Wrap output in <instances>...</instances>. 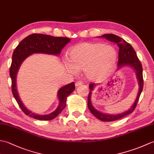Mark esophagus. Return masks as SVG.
Listing matches in <instances>:
<instances>
[{"mask_svg": "<svg viewBox=\"0 0 154 154\" xmlns=\"http://www.w3.org/2000/svg\"><path fill=\"white\" fill-rule=\"evenodd\" d=\"M81 85H83V82L82 81H77V83H75V87H79L81 86Z\"/></svg>", "mask_w": 154, "mask_h": 154, "instance_id": "esophagus-1", "label": "esophagus"}]
</instances>
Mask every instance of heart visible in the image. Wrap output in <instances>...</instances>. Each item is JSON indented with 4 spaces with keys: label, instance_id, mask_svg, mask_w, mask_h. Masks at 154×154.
<instances>
[{
    "label": "heart",
    "instance_id": "1",
    "mask_svg": "<svg viewBox=\"0 0 154 154\" xmlns=\"http://www.w3.org/2000/svg\"><path fill=\"white\" fill-rule=\"evenodd\" d=\"M117 59L118 52L112 45L82 42L71 48L64 65L66 70L72 74L83 69L88 79L100 81L113 70Z\"/></svg>",
    "mask_w": 154,
    "mask_h": 154
}]
</instances>
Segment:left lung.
Instances as JSON below:
<instances>
[{"label": "left lung", "instance_id": "1", "mask_svg": "<svg viewBox=\"0 0 154 154\" xmlns=\"http://www.w3.org/2000/svg\"><path fill=\"white\" fill-rule=\"evenodd\" d=\"M99 37L104 38L108 40L114 42V43L117 44L118 47L119 48V63H118V69L116 71L120 70L121 69L125 67H129L130 68H132L136 73V76L138 83V94H137L134 102L132 104L131 107L123 112L116 114H109L101 112L93 106L92 102H91V96H92L93 91H94V88L98 85H95L94 83L90 85V92L89 93V95H88V108H89L91 112L96 118H97L98 119H99L101 121H104V122H112V121L119 120L121 119V118L132 113L134 110L137 103L138 101L139 97L140 96V94H141L142 91L143 85L142 66L138 57H137L135 50H134L132 45L128 43L124 39L112 34H104Z\"/></svg>", "mask_w": 154, "mask_h": 154}]
</instances>
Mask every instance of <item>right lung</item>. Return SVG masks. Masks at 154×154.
Returning a JSON list of instances; mask_svg holds the SVG:
<instances>
[{
  "mask_svg": "<svg viewBox=\"0 0 154 154\" xmlns=\"http://www.w3.org/2000/svg\"><path fill=\"white\" fill-rule=\"evenodd\" d=\"M71 39L64 37H54L52 35L33 34L29 35L20 42L12 54V63L10 69V76L12 80V94L17 101L19 106L26 115L34 119L40 120H50L55 119L61 112L67 103V98L75 90L74 82L61 87L57 91L59 105L53 112L48 114H37L29 110L26 107L19 96L16 86V77L20 65L26 59L34 54H44L59 55L62 49Z\"/></svg>",
  "mask_w": 154,
  "mask_h": 154,
  "instance_id": "right-lung-1",
  "label": "right lung"
}]
</instances>
